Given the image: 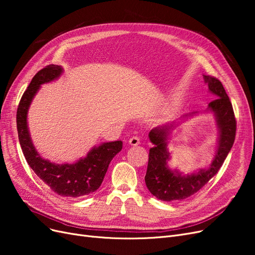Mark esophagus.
Returning <instances> with one entry per match:
<instances>
[{"mask_svg":"<svg viewBox=\"0 0 255 255\" xmlns=\"http://www.w3.org/2000/svg\"><path fill=\"white\" fill-rule=\"evenodd\" d=\"M128 143H129L130 145H138V144L140 143V139H139V137H137V136H133L132 138H129Z\"/></svg>","mask_w":255,"mask_h":255,"instance_id":"34e87169","label":"esophagus"}]
</instances>
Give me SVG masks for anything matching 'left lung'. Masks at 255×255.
<instances>
[{"label":"left lung","instance_id":"obj_1","mask_svg":"<svg viewBox=\"0 0 255 255\" xmlns=\"http://www.w3.org/2000/svg\"><path fill=\"white\" fill-rule=\"evenodd\" d=\"M208 91L214 96V100L208 103L204 113L213 114L218 128V141L216 154L208 168H200L190 174H183L177 169L168 166L171 155L168 150L169 139L172 130L188 118L198 113L183 116L180 121L166 123L151 129L149 138L154 144L150 149L148 169L144 176L145 185L151 194L163 201L185 200L195 195L212 177L218 172L223 161L227 158L235 140L236 120L232 103L219 80L210 75H203Z\"/></svg>","mask_w":255,"mask_h":255}]
</instances>
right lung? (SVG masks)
Masks as SVG:
<instances>
[{"label":"right lung","mask_w":255,"mask_h":255,"mask_svg":"<svg viewBox=\"0 0 255 255\" xmlns=\"http://www.w3.org/2000/svg\"><path fill=\"white\" fill-rule=\"evenodd\" d=\"M63 72L61 66L49 65L36 73L19 103L17 128L22 152L33 171L57 195L76 198L92 194L101 186L110 163L122 149V141L95 145L86 157H82L73 164H56L41 157L30 138L27 125L28 110L41 85L57 80Z\"/></svg>","instance_id":"1"}]
</instances>
